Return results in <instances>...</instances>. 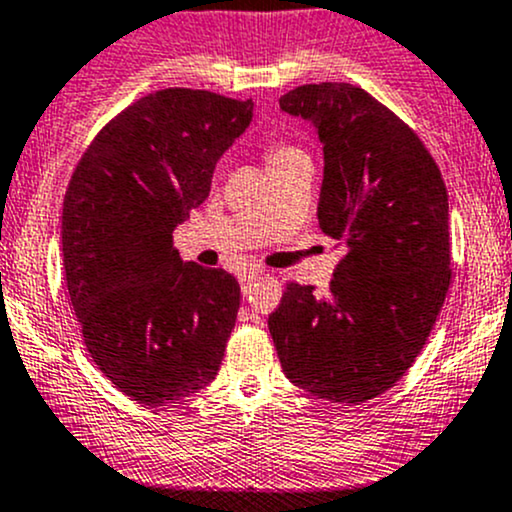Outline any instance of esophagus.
I'll return each mask as SVG.
<instances>
[{
    "instance_id": "1",
    "label": "esophagus",
    "mask_w": 512,
    "mask_h": 512,
    "mask_svg": "<svg viewBox=\"0 0 512 512\" xmlns=\"http://www.w3.org/2000/svg\"><path fill=\"white\" fill-rule=\"evenodd\" d=\"M258 276H261V273H258V271H246V273H241L239 283H241V290H244V295L249 293L251 285L256 283V278H258Z\"/></svg>"
}]
</instances>
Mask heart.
Segmentation results:
<instances>
[{
	"label": "heart",
	"instance_id": "heart-1",
	"mask_svg": "<svg viewBox=\"0 0 512 512\" xmlns=\"http://www.w3.org/2000/svg\"><path fill=\"white\" fill-rule=\"evenodd\" d=\"M295 156H307V153L293 144H273V146H268V151H266L268 166H276V163H283V161H288V158H295Z\"/></svg>",
	"mask_w": 512,
	"mask_h": 512
}]
</instances>
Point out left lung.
Returning <instances> with one entry per match:
<instances>
[{"label": "left lung", "mask_w": 512, "mask_h": 512, "mask_svg": "<svg viewBox=\"0 0 512 512\" xmlns=\"http://www.w3.org/2000/svg\"><path fill=\"white\" fill-rule=\"evenodd\" d=\"M278 102L317 126L324 144L317 219L344 258L327 295L288 280L268 329L295 386L361 405L403 378L447 298V188L420 136L361 87L300 85Z\"/></svg>", "instance_id": "1"}]
</instances>
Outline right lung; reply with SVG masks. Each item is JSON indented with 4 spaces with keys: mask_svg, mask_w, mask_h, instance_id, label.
<instances>
[{
    "mask_svg": "<svg viewBox=\"0 0 512 512\" xmlns=\"http://www.w3.org/2000/svg\"><path fill=\"white\" fill-rule=\"evenodd\" d=\"M251 100L166 87L102 126L63 202L68 295L92 361L144 405L188 398L217 376L241 288L185 263L173 229L210 195L217 158L244 134Z\"/></svg>",
    "mask_w": 512,
    "mask_h": 512,
    "instance_id": "obj_1",
    "label": "right lung"
}]
</instances>
